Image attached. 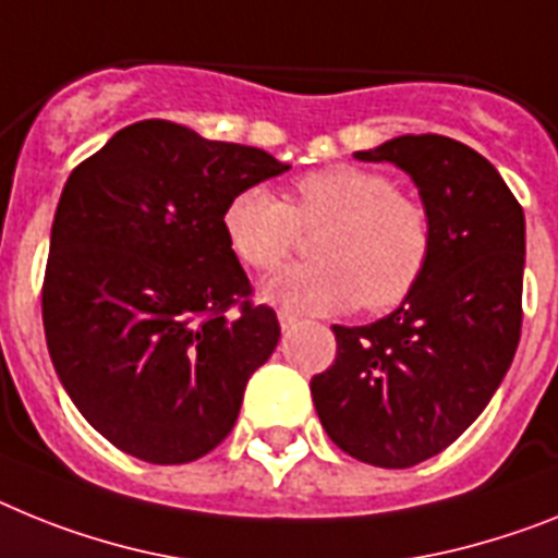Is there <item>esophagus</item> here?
I'll use <instances>...</instances> for the list:
<instances>
[{
	"label": "esophagus",
	"mask_w": 558,
	"mask_h": 558,
	"mask_svg": "<svg viewBox=\"0 0 558 558\" xmlns=\"http://www.w3.org/2000/svg\"><path fill=\"white\" fill-rule=\"evenodd\" d=\"M278 320H280V329L283 331H292L298 326V317L292 312H278Z\"/></svg>",
	"instance_id": "esophagus-1"
}]
</instances>
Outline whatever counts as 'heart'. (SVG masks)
<instances>
[{"instance_id": "b5f03b06", "label": "heart", "mask_w": 558, "mask_h": 558, "mask_svg": "<svg viewBox=\"0 0 558 558\" xmlns=\"http://www.w3.org/2000/svg\"><path fill=\"white\" fill-rule=\"evenodd\" d=\"M317 260L289 266L264 283V298L287 312L326 315L363 306L383 312L402 303L423 278L430 221L420 201L395 192L391 178L366 167H323L294 181L283 201L266 186H246L223 209L229 246L252 269H275L294 250L301 229Z\"/></svg>"}]
</instances>
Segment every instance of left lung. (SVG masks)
<instances>
[{
	"label": "left lung",
	"mask_w": 558,
	"mask_h": 558,
	"mask_svg": "<svg viewBox=\"0 0 558 558\" xmlns=\"http://www.w3.org/2000/svg\"><path fill=\"white\" fill-rule=\"evenodd\" d=\"M354 158L395 163L414 181L430 252L391 315L331 326L337 357L312 377V400L349 457L411 468L474 423L513 363L525 213L488 158L446 135H397Z\"/></svg>",
	"instance_id": "1"
}]
</instances>
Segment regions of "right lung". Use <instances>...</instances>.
Here are the masks:
<instances>
[{"label": "right lung", "mask_w": 558, "mask_h": 558, "mask_svg": "<svg viewBox=\"0 0 558 558\" xmlns=\"http://www.w3.org/2000/svg\"><path fill=\"white\" fill-rule=\"evenodd\" d=\"M287 170L264 149L149 119L70 172L50 229L45 337L73 405L130 457L181 465L235 425L280 326L246 301L223 209Z\"/></svg>", "instance_id": "add662e5"}]
</instances>
